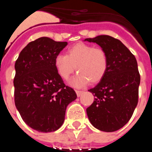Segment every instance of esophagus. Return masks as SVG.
Wrapping results in <instances>:
<instances>
[{"label": "esophagus", "instance_id": "1", "mask_svg": "<svg viewBox=\"0 0 152 152\" xmlns=\"http://www.w3.org/2000/svg\"><path fill=\"white\" fill-rule=\"evenodd\" d=\"M76 91V94H77V96H80L81 95H82L83 93H84L83 91Z\"/></svg>", "mask_w": 152, "mask_h": 152}]
</instances>
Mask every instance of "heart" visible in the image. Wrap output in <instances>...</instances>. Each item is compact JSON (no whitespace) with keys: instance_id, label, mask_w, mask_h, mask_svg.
<instances>
[{"instance_id":"obj_1","label":"heart","mask_w":152,"mask_h":152,"mask_svg":"<svg viewBox=\"0 0 152 152\" xmlns=\"http://www.w3.org/2000/svg\"><path fill=\"white\" fill-rule=\"evenodd\" d=\"M54 64L64 80H68L77 69L79 73L71 80L70 84L80 88L89 82H99L103 78L108 68V58L102 49L78 42L68 48L67 55H58Z\"/></svg>"}]
</instances>
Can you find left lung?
<instances>
[{
    "label": "left lung",
    "mask_w": 152,
    "mask_h": 152,
    "mask_svg": "<svg viewBox=\"0 0 152 152\" xmlns=\"http://www.w3.org/2000/svg\"><path fill=\"white\" fill-rule=\"evenodd\" d=\"M84 41L101 47L108 58V68L94 88L88 90L95 96L87 109L91 124L100 131L119 130L131 119L138 104L140 75L135 56L117 39L107 35Z\"/></svg>",
    "instance_id": "obj_1"
}]
</instances>
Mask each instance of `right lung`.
<instances>
[{"instance_id": "obj_1", "label": "right lung", "mask_w": 152, "mask_h": 152, "mask_svg": "<svg viewBox=\"0 0 152 152\" xmlns=\"http://www.w3.org/2000/svg\"><path fill=\"white\" fill-rule=\"evenodd\" d=\"M68 45L41 37L20 52L15 63L14 100L27 126L39 132L56 131L65 111L77 94L63 82L55 67V58Z\"/></svg>"}]
</instances>
